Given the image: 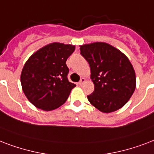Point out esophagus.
<instances>
[{
	"label": "esophagus",
	"instance_id": "34e87169",
	"mask_svg": "<svg viewBox=\"0 0 154 154\" xmlns=\"http://www.w3.org/2000/svg\"><path fill=\"white\" fill-rule=\"evenodd\" d=\"M84 82H86V79L85 78H82L80 79V81H79V85H82V84H83V83H84Z\"/></svg>",
	"mask_w": 154,
	"mask_h": 154
}]
</instances>
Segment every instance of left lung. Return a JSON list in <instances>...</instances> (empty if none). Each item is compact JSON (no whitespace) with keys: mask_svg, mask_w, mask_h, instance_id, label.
Wrapping results in <instances>:
<instances>
[{"mask_svg":"<svg viewBox=\"0 0 154 154\" xmlns=\"http://www.w3.org/2000/svg\"><path fill=\"white\" fill-rule=\"evenodd\" d=\"M80 54L88 61L95 90L89 96L91 104L104 113L120 109L133 96L136 73L128 57L120 50L102 42L83 44Z\"/></svg>","mask_w":154,"mask_h":154,"instance_id":"8db88e82","label":"left lung"}]
</instances>
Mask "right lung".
I'll return each mask as SVG.
<instances>
[{
	"label": "right lung",
	"mask_w": 154,
	"mask_h": 154,
	"mask_svg": "<svg viewBox=\"0 0 154 154\" xmlns=\"http://www.w3.org/2000/svg\"><path fill=\"white\" fill-rule=\"evenodd\" d=\"M75 45L52 42L32 54L24 65L21 83L25 96L36 108L54 110L66 101L75 84L67 79L66 62Z\"/></svg>",
	"instance_id": "obj_1"
}]
</instances>
